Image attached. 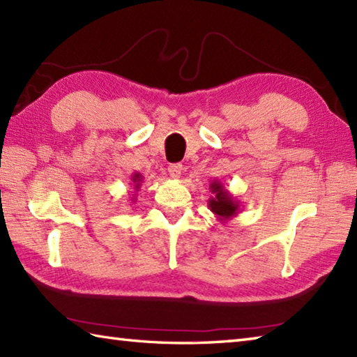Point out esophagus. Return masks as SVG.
Instances as JSON below:
<instances>
[{
	"label": "esophagus",
	"mask_w": 357,
	"mask_h": 357,
	"mask_svg": "<svg viewBox=\"0 0 357 357\" xmlns=\"http://www.w3.org/2000/svg\"><path fill=\"white\" fill-rule=\"evenodd\" d=\"M181 173H183V164H170L169 165V174L172 178L178 179L181 176Z\"/></svg>",
	"instance_id": "1"
}]
</instances>
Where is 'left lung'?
Returning <instances> with one entry per match:
<instances>
[{
	"label": "left lung",
	"mask_w": 357,
	"mask_h": 357,
	"mask_svg": "<svg viewBox=\"0 0 357 357\" xmlns=\"http://www.w3.org/2000/svg\"><path fill=\"white\" fill-rule=\"evenodd\" d=\"M210 192L213 193V196L208 199V208L210 211H213V215H216L219 222H227L234 216H238L241 211V202L236 196H233L227 190L221 181L215 179L210 184Z\"/></svg>",
	"instance_id": "8db88e82"
}]
</instances>
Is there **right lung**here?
I'll return each mask as SVG.
<instances>
[{"mask_svg":"<svg viewBox=\"0 0 357 357\" xmlns=\"http://www.w3.org/2000/svg\"><path fill=\"white\" fill-rule=\"evenodd\" d=\"M141 183H142V174L141 173H138V172H135L133 174H132V185H133V190H135V193L136 192H139V187H141ZM136 199H135V196L132 198V202H135Z\"/></svg>","mask_w":357,"mask_h":357,"instance_id":"obj_1","label":"right lung"}]
</instances>
